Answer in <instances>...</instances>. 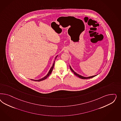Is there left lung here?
Returning a JSON list of instances; mask_svg holds the SVG:
<instances>
[{"mask_svg":"<svg viewBox=\"0 0 121 121\" xmlns=\"http://www.w3.org/2000/svg\"><path fill=\"white\" fill-rule=\"evenodd\" d=\"M69 67H70V69L72 71V72H73V73H74V74L76 75V76H78V77H79V78H81V79H90V78H94V77H95L96 76H97V75H95V76H91V77H83L82 76H81V75H79V74H78V73H75V72H74L73 70L71 68V67L70 66V65H69Z\"/></svg>","mask_w":121,"mask_h":121,"instance_id":"left-lung-1","label":"left lung"}]
</instances>
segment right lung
I'll return each mask as SVG.
<instances>
[{
	"instance_id": "add662e5",
	"label": "right lung",
	"mask_w": 121,
	"mask_h": 121,
	"mask_svg": "<svg viewBox=\"0 0 121 121\" xmlns=\"http://www.w3.org/2000/svg\"><path fill=\"white\" fill-rule=\"evenodd\" d=\"M56 57L57 56H56V57L55 58V59H56ZM55 61L54 62V63H53V65L52 66V67H51V69H50L49 70V72L47 74V75L45 76V77H44V78H41V79H39V80H33V81H36V82H40V81H43V80H45V79H46V78L48 77H49V76L51 74V73H52V71L53 70V68H54V64H55Z\"/></svg>"
}]
</instances>
